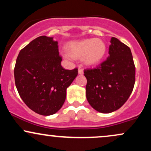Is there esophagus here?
Wrapping results in <instances>:
<instances>
[{
	"label": "esophagus",
	"instance_id": "1",
	"mask_svg": "<svg viewBox=\"0 0 151 151\" xmlns=\"http://www.w3.org/2000/svg\"><path fill=\"white\" fill-rule=\"evenodd\" d=\"M78 73L79 74H83V73H84V71H83L82 69H81L80 67H79V70H78Z\"/></svg>",
	"mask_w": 151,
	"mask_h": 151
}]
</instances>
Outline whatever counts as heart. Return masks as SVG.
I'll return each mask as SVG.
<instances>
[{"label":"heart","instance_id":"1","mask_svg":"<svg viewBox=\"0 0 151 151\" xmlns=\"http://www.w3.org/2000/svg\"><path fill=\"white\" fill-rule=\"evenodd\" d=\"M70 56L74 58H84L89 65H95L104 57L106 46L100 39H85L74 41L68 45Z\"/></svg>","mask_w":151,"mask_h":151}]
</instances>
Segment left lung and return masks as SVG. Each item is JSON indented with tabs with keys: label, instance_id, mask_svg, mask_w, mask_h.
I'll list each match as a JSON object with an SVG mask.
<instances>
[{
	"label": "left lung",
	"instance_id": "obj_1",
	"mask_svg": "<svg viewBox=\"0 0 151 151\" xmlns=\"http://www.w3.org/2000/svg\"><path fill=\"white\" fill-rule=\"evenodd\" d=\"M108 58L96 68L84 70L86 95L93 109L109 114L121 108L132 92L136 67L127 45L111 37Z\"/></svg>",
	"mask_w": 151,
	"mask_h": 151
}]
</instances>
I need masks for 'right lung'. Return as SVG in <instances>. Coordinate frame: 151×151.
<instances>
[{
    "label": "right lung",
    "instance_id": "obj_1",
    "mask_svg": "<svg viewBox=\"0 0 151 151\" xmlns=\"http://www.w3.org/2000/svg\"><path fill=\"white\" fill-rule=\"evenodd\" d=\"M58 42L40 36L19 52L14 69L15 83L22 101L31 110L52 115L62 108L67 89L78 74V69L61 65Z\"/></svg>",
    "mask_w": 151,
    "mask_h": 151
}]
</instances>
